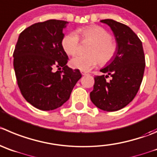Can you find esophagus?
<instances>
[{
	"instance_id": "esophagus-1",
	"label": "esophagus",
	"mask_w": 157,
	"mask_h": 157,
	"mask_svg": "<svg viewBox=\"0 0 157 157\" xmlns=\"http://www.w3.org/2000/svg\"><path fill=\"white\" fill-rule=\"evenodd\" d=\"M80 72H81V74H82V75H83V76H84V75H87V73H86V72H84V71H82V70H81V71H80Z\"/></svg>"
}]
</instances>
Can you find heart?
Wrapping results in <instances>:
<instances>
[{"mask_svg":"<svg viewBox=\"0 0 157 157\" xmlns=\"http://www.w3.org/2000/svg\"><path fill=\"white\" fill-rule=\"evenodd\" d=\"M77 32L82 40L92 42V45L88 49L90 55H78L72 59L70 61L72 67L82 71H88L99 62L101 65H105L114 58L117 45L109 32L104 28L90 25L80 29ZM61 45L67 55H76L80 46L78 35L74 32L66 34L61 40Z\"/></svg>","mask_w":157,"mask_h":157,"instance_id":"obj_1","label":"heart"}]
</instances>
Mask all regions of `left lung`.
<instances>
[{"label":"left lung","mask_w":157,"mask_h":157,"mask_svg":"<svg viewBox=\"0 0 157 157\" xmlns=\"http://www.w3.org/2000/svg\"><path fill=\"white\" fill-rule=\"evenodd\" d=\"M101 21L113 32L117 51L110 63L100 70L107 75L94 77L90 97L100 109L115 112L128 105L138 92L144 74L145 56L141 40L129 27L112 19ZM108 75L113 78L106 82Z\"/></svg>","instance_id":"left-lung-1"}]
</instances>
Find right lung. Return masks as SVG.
<instances>
[{
  "instance_id": "right-lung-1",
  "label": "right lung",
  "mask_w": 157,
  "mask_h": 157,
  "mask_svg": "<svg viewBox=\"0 0 157 157\" xmlns=\"http://www.w3.org/2000/svg\"><path fill=\"white\" fill-rule=\"evenodd\" d=\"M67 24L51 19L29 26L19 35L13 53L21 94L42 111L62 106L81 78L80 70L67 66L69 59L61 45Z\"/></svg>"
}]
</instances>
